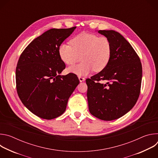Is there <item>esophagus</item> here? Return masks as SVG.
Segmentation results:
<instances>
[{"instance_id": "34e87169", "label": "esophagus", "mask_w": 158, "mask_h": 158, "mask_svg": "<svg viewBox=\"0 0 158 158\" xmlns=\"http://www.w3.org/2000/svg\"><path fill=\"white\" fill-rule=\"evenodd\" d=\"M79 81L80 82H83L85 81V78L84 77H82L81 76H79Z\"/></svg>"}]
</instances>
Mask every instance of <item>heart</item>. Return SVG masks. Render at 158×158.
I'll use <instances>...</instances> for the list:
<instances>
[{"mask_svg":"<svg viewBox=\"0 0 158 158\" xmlns=\"http://www.w3.org/2000/svg\"><path fill=\"white\" fill-rule=\"evenodd\" d=\"M71 44H61L58 52L61 60L73 65L81 57L82 62L69 67L68 71L78 76H85L93 70L101 72L108 65L112 54L111 44L104 35L81 33L71 40Z\"/></svg>","mask_w":158,"mask_h":158,"instance_id":"1","label":"heart"}]
</instances>
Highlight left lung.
Wrapping results in <instances>:
<instances>
[{
  "instance_id": "8db88e82",
  "label": "left lung",
  "mask_w": 158,
  "mask_h": 158,
  "mask_svg": "<svg viewBox=\"0 0 158 158\" xmlns=\"http://www.w3.org/2000/svg\"><path fill=\"white\" fill-rule=\"evenodd\" d=\"M110 42L112 54L107 67L87 79L89 112L104 121L117 119L128 112L139 96L142 65L131 45L119 32L99 31Z\"/></svg>"
}]
</instances>
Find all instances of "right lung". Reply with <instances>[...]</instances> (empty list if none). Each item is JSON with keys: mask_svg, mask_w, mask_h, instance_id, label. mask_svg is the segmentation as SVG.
<instances>
[{"mask_svg": "<svg viewBox=\"0 0 158 158\" xmlns=\"http://www.w3.org/2000/svg\"><path fill=\"white\" fill-rule=\"evenodd\" d=\"M76 27L51 29L34 39L21 54L16 67L18 96L35 115L52 119L62 115L79 83L73 73L60 76L65 68L58 49Z\"/></svg>", "mask_w": 158, "mask_h": 158, "instance_id": "1", "label": "right lung"}]
</instances>
